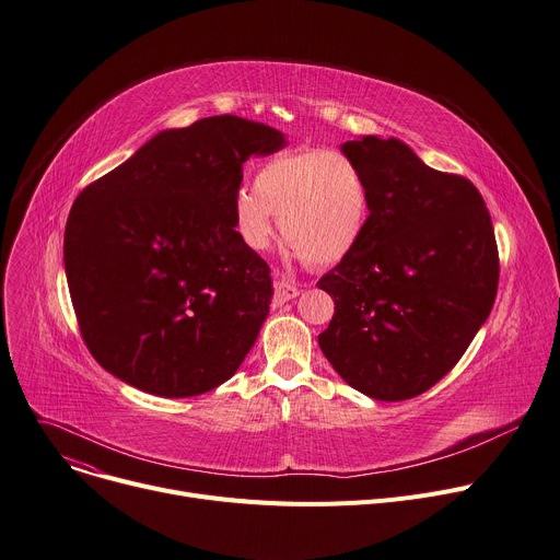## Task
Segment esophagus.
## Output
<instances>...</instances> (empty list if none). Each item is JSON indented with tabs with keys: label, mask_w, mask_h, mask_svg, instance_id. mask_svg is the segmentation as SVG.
Here are the masks:
<instances>
[{
	"label": "esophagus",
	"mask_w": 560,
	"mask_h": 560,
	"mask_svg": "<svg viewBox=\"0 0 560 560\" xmlns=\"http://www.w3.org/2000/svg\"><path fill=\"white\" fill-rule=\"evenodd\" d=\"M296 294H300V288H296L292 281H288V279L277 281V285H275V302L277 304H285V302L294 300Z\"/></svg>",
	"instance_id": "obj_1"
}]
</instances>
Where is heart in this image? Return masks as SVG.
Masks as SVG:
<instances>
[{"mask_svg":"<svg viewBox=\"0 0 560 560\" xmlns=\"http://www.w3.org/2000/svg\"><path fill=\"white\" fill-rule=\"evenodd\" d=\"M275 215L285 241L315 266H332L360 243L369 218V184L360 164L330 148L275 155L254 173V189H238L232 220L238 238L268 247Z\"/></svg>","mask_w":560,"mask_h":560,"instance_id":"b5f03b06","label":"heart"}]
</instances>
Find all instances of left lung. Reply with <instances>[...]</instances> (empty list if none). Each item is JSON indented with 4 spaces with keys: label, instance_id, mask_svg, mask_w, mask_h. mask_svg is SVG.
<instances>
[{
    "label": "left lung",
    "instance_id": "left-lung-1",
    "mask_svg": "<svg viewBox=\"0 0 560 560\" xmlns=\"http://www.w3.org/2000/svg\"><path fill=\"white\" fill-rule=\"evenodd\" d=\"M342 153L366 175L358 247L317 285L335 302L319 349L358 392L407 400L459 362L500 279L491 213L475 184L425 166L398 139L360 137Z\"/></svg>",
    "mask_w": 560,
    "mask_h": 560
}]
</instances>
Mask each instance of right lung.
<instances>
[{
	"mask_svg": "<svg viewBox=\"0 0 560 560\" xmlns=\"http://www.w3.org/2000/svg\"><path fill=\"white\" fill-rule=\"evenodd\" d=\"M285 145L234 115L155 135L94 179L65 228V272L83 342L119 381L166 398L230 381L270 311V268L232 202L249 155Z\"/></svg>",
	"mask_w": 560,
	"mask_h": 560,
	"instance_id": "right-lung-1",
	"label": "right lung"
}]
</instances>
